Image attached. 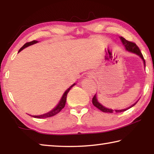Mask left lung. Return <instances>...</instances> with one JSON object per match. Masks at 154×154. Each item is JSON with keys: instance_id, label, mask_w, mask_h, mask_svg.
Returning a JSON list of instances; mask_svg holds the SVG:
<instances>
[{"instance_id": "1", "label": "left lung", "mask_w": 154, "mask_h": 154, "mask_svg": "<svg viewBox=\"0 0 154 154\" xmlns=\"http://www.w3.org/2000/svg\"><path fill=\"white\" fill-rule=\"evenodd\" d=\"M120 39L122 41V43H123V45H124L125 48H126V50L129 51L130 52H132V53H134V54H137L138 56H139L140 58L143 59V62H144V65H145V59H144V58H143V54H142L141 52H140V49L139 48V47H138L136 45V43H134V42H132V41H127L126 39H125L124 37H122V36H121V37H120ZM137 103H134V105H132L131 106H130V107L127 108L126 109H122V110H115L114 111V110H113V109H110L106 108V107H105V106L101 105V104L99 103L98 102V100H97V98H96V94L94 96V97L92 98V103H93V105H94L96 107H97L98 109H100V111H102L103 112H105V113H113V112H115V111H116V113H120V112H124L125 111L128 110V109L132 107V106H134L137 104Z\"/></svg>"}]
</instances>
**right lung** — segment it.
<instances>
[{
  "instance_id": "right-lung-1",
  "label": "right lung",
  "mask_w": 154,
  "mask_h": 154,
  "mask_svg": "<svg viewBox=\"0 0 154 154\" xmlns=\"http://www.w3.org/2000/svg\"><path fill=\"white\" fill-rule=\"evenodd\" d=\"M38 41H30V42H28L26 43H25L24 45H23L22 48L20 49V50L18 52H20L22 50V49H24V48H26V47L31 45H33V44L36 43ZM75 83H74L73 85H72L71 87H70L69 89H68L66 92H64V94L62 96V97L61 98L60 101V103H58V105L56 106V107L54 108L53 110H51V111L48 112V113H45V114H43V115H41V116H32V117L33 118H49V117H52L54 116H55L57 113H58L65 106V104H66V97H67V94L69 93V90H71V88L75 85Z\"/></svg>"
}]
</instances>
